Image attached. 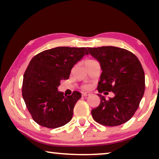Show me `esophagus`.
Instances as JSON below:
<instances>
[{
  "label": "esophagus",
  "instance_id": "esophagus-1",
  "mask_svg": "<svg viewBox=\"0 0 159 159\" xmlns=\"http://www.w3.org/2000/svg\"><path fill=\"white\" fill-rule=\"evenodd\" d=\"M82 96L87 97V96H88V95H90V93L88 92H83V93H82Z\"/></svg>",
  "mask_w": 159,
  "mask_h": 159
}]
</instances>
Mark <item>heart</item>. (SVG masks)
Wrapping results in <instances>:
<instances>
[{"label":"heart","mask_w":159,"mask_h":159,"mask_svg":"<svg viewBox=\"0 0 159 159\" xmlns=\"http://www.w3.org/2000/svg\"><path fill=\"white\" fill-rule=\"evenodd\" d=\"M94 61V60H93V59H88V60H86V61H85V62H84V64H87V63L91 62V61ZM89 88V85H84V88Z\"/></svg>","instance_id":"b5f03b06"}]
</instances>
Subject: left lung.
<instances>
[{"mask_svg": "<svg viewBox=\"0 0 159 159\" xmlns=\"http://www.w3.org/2000/svg\"><path fill=\"white\" fill-rule=\"evenodd\" d=\"M89 53L101 65L100 93H114L106 100L103 95L99 106L91 111L93 118L102 125L114 127L127 122L139 107L145 92V74L137 56L127 50L114 46L88 48Z\"/></svg>", "mask_w": 159, "mask_h": 159, "instance_id": "left-lung-1", "label": "left lung"}]
</instances>
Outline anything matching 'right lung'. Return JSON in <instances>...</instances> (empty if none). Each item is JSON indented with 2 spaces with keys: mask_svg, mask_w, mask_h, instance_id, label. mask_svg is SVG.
Masks as SVG:
<instances>
[{
  "mask_svg": "<svg viewBox=\"0 0 159 159\" xmlns=\"http://www.w3.org/2000/svg\"><path fill=\"white\" fill-rule=\"evenodd\" d=\"M84 55H88L85 48L56 47L42 51L30 61L24 75L22 96L38 125L55 129L72 119L81 93L74 91L71 95H64L58 87L61 80L68 79L72 67Z\"/></svg>",
  "mask_w": 159,
  "mask_h": 159,
  "instance_id": "obj_1",
  "label": "right lung"
}]
</instances>
